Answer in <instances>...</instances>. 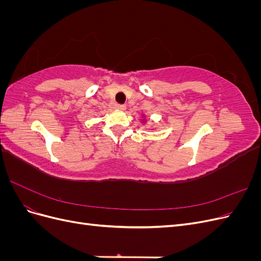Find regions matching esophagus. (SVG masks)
I'll use <instances>...</instances> for the list:
<instances>
[{"mask_svg":"<svg viewBox=\"0 0 261 261\" xmlns=\"http://www.w3.org/2000/svg\"><path fill=\"white\" fill-rule=\"evenodd\" d=\"M116 108L118 110H121V111H125V110H126V106L125 105H116Z\"/></svg>","mask_w":261,"mask_h":261,"instance_id":"1","label":"esophagus"}]
</instances>
